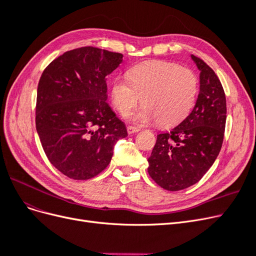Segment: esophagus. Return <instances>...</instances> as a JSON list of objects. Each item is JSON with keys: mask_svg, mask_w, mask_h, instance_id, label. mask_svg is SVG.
<instances>
[{"mask_svg": "<svg viewBox=\"0 0 256 256\" xmlns=\"http://www.w3.org/2000/svg\"><path fill=\"white\" fill-rule=\"evenodd\" d=\"M138 130H140V129L136 128V127H134V126H128V128H127V131H128V134H136V132H138Z\"/></svg>", "mask_w": 256, "mask_h": 256, "instance_id": "34e87169", "label": "esophagus"}]
</instances>
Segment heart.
Listing matches in <instances>:
<instances>
[{
  "instance_id": "b5f03b06",
  "label": "heart",
  "mask_w": 256,
  "mask_h": 256,
  "mask_svg": "<svg viewBox=\"0 0 256 256\" xmlns=\"http://www.w3.org/2000/svg\"><path fill=\"white\" fill-rule=\"evenodd\" d=\"M198 79L189 68L164 60H148L130 69L129 78L113 80L111 100L122 115L129 113L140 102L142 109L131 118L138 124L156 120L161 127L182 122L194 104Z\"/></svg>"
}]
</instances>
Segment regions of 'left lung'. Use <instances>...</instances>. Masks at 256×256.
I'll list each match as a JSON object with an SVG mask.
<instances>
[{
  "label": "left lung",
  "mask_w": 256,
  "mask_h": 256,
  "mask_svg": "<svg viewBox=\"0 0 256 256\" xmlns=\"http://www.w3.org/2000/svg\"><path fill=\"white\" fill-rule=\"evenodd\" d=\"M200 74V92L191 113L170 132L157 136L148 158L150 176L161 188L180 191L200 180L221 150L226 98L212 69L192 56Z\"/></svg>",
  "instance_id": "8db88e82"
}]
</instances>
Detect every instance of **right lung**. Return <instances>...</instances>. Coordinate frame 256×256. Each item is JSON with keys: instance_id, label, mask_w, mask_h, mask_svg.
I'll return each instance as SVG.
<instances>
[{"instance_id": "1", "label": "right lung", "mask_w": 256, "mask_h": 256, "mask_svg": "<svg viewBox=\"0 0 256 256\" xmlns=\"http://www.w3.org/2000/svg\"><path fill=\"white\" fill-rule=\"evenodd\" d=\"M122 62V53L88 46L62 54L42 74L36 129L51 164L72 180L102 173L116 141L128 136L106 102L108 76Z\"/></svg>"}]
</instances>
